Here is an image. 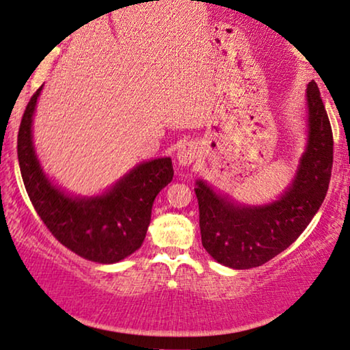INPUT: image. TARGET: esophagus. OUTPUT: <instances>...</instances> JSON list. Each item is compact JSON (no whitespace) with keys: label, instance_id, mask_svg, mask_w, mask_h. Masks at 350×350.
I'll use <instances>...</instances> for the list:
<instances>
[{"label":"esophagus","instance_id":"esophagus-1","mask_svg":"<svg viewBox=\"0 0 350 350\" xmlns=\"http://www.w3.org/2000/svg\"><path fill=\"white\" fill-rule=\"evenodd\" d=\"M198 157V149L195 144H184L177 150V163L180 166H190Z\"/></svg>","mask_w":350,"mask_h":350}]
</instances>
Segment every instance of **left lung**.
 Wrapping results in <instances>:
<instances>
[{
	"label": "left lung",
	"mask_w": 350,
	"mask_h": 350,
	"mask_svg": "<svg viewBox=\"0 0 350 350\" xmlns=\"http://www.w3.org/2000/svg\"><path fill=\"white\" fill-rule=\"evenodd\" d=\"M308 147L292 185L278 201L239 206L196 180L201 243L211 257L234 269L269 262L295 243L327 195L333 166V133L316 82L308 90Z\"/></svg>",
	"instance_id": "8db88e82"
}]
</instances>
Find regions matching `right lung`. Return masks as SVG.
<instances>
[{"mask_svg": "<svg viewBox=\"0 0 350 350\" xmlns=\"http://www.w3.org/2000/svg\"><path fill=\"white\" fill-rule=\"evenodd\" d=\"M42 85L28 101L17 136L18 165L31 204L47 230L81 257L116 263L144 243L155 196L173 180L171 159L137 165L106 193L71 198L51 184L34 154L31 122Z\"/></svg>", "mask_w": 350, "mask_h": 350, "instance_id": "1", "label": "right lung"}]
</instances>
